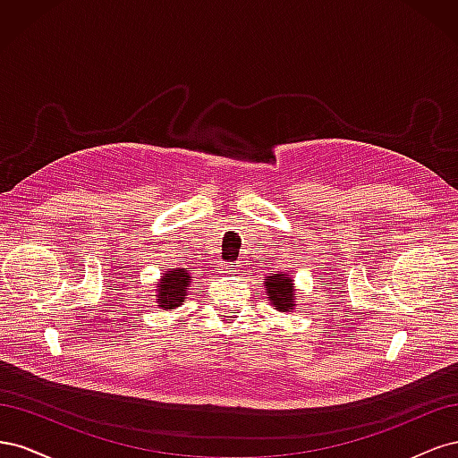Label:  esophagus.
Returning <instances> with one entry per match:
<instances>
[{"instance_id": "1", "label": "esophagus", "mask_w": 458, "mask_h": 458, "mask_svg": "<svg viewBox=\"0 0 458 458\" xmlns=\"http://www.w3.org/2000/svg\"><path fill=\"white\" fill-rule=\"evenodd\" d=\"M234 271H237V266H233V263H224V266H221V273L231 275Z\"/></svg>"}]
</instances>
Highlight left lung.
<instances>
[{"mask_svg": "<svg viewBox=\"0 0 458 458\" xmlns=\"http://www.w3.org/2000/svg\"><path fill=\"white\" fill-rule=\"evenodd\" d=\"M263 286H266V294L271 300V306L276 311H290L294 310V286L293 279L284 273H271L269 276L263 279Z\"/></svg>", "mask_w": 458, "mask_h": 458, "instance_id": "left-lung-1", "label": "left lung"}]
</instances>
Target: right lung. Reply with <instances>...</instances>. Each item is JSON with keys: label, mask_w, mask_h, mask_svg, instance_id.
<instances>
[{"label": "right lung", "mask_w": 458, "mask_h": 458, "mask_svg": "<svg viewBox=\"0 0 458 458\" xmlns=\"http://www.w3.org/2000/svg\"><path fill=\"white\" fill-rule=\"evenodd\" d=\"M191 283V275L183 269L177 267L174 271H165L157 286V300L162 310H175L182 306V301L187 296Z\"/></svg>", "instance_id": "add662e5"}]
</instances>
